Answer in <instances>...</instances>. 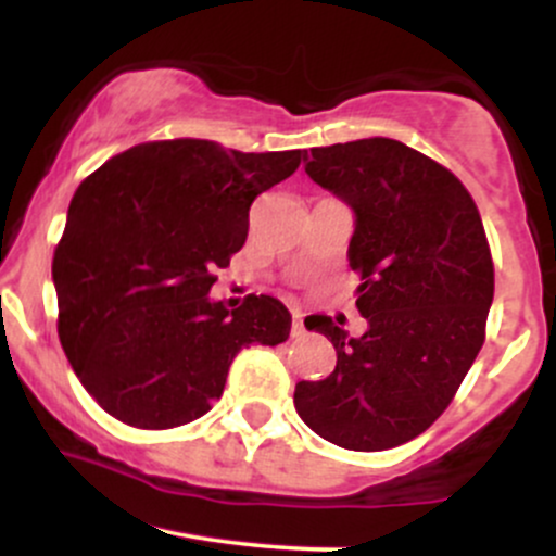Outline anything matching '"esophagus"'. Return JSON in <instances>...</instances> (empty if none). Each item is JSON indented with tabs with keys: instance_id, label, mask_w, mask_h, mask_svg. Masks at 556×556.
<instances>
[{
	"instance_id": "esophagus-1",
	"label": "esophagus",
	"mask_w": 556,
	"mask_h": 556,
	"mask_svg": "<svg viewBox=\"0 0 556 556\" xmlns=\"http://www.w3.org/2000/svg\"><path fill=\"white\" fill-rule=\"evenodd\" d=\"M292 340H298V337L305 334V327H303V314H298V311H292V329H290Z\"/></svg>"
}]
</instances>
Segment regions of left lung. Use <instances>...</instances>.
<instances>
[{
	"label": "left lung",
	"mask_w": 556,
	"mask_h": 556,
	"mask_svg": "<svg viewBox=\"0 0 556 556\" xmlns=\"http://www.w3.org/2000/svg\"><path fill=\"white\" fill-rule=\"evenodd\" d=\"M305 172L355 212L348 256L368 329L305 318L337 366L298 381L295 410L344 450H392L442 416L486 340L494 261L481 214L450 169L392 138L311 149Z\"/></svg>",
	"instance_id": "8db88e82"
}]
</instances>
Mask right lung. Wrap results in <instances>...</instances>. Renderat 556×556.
Masks as SVG:
<instances>
[{
  "mask_svg": "<svg viewBox=\"0 0 556 556\" xmlns=\"http://www.w3.org/2000/svg\"><path fill=\"white\" fill-rule=\"evenodd\" d=\"M305 154H242L214 140L138 143L75 190L52 277L60 342L86 392L136 429H175L212 410L232 358L290 337V311L248 295L208 300L248 238L251 203Z\"/></svg>",
  "mask_w": 556,
  "mask_h": 556,
  "instance_id": "1",
  "label": "right lung"
}]
</instances>
